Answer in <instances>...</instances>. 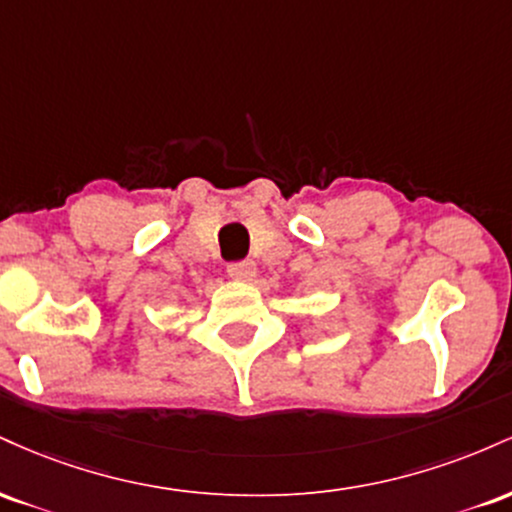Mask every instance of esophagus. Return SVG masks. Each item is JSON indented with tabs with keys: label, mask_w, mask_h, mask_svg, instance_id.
<instances>
[{
	"label": "esophagus",
	"mask_w": 512,
	"mask_h": 512,
	"mask_svg": "<svg viewBox=\"0 0 512 512\" xmlns=\"http://www.w3.org/2000/svg\"><path fill=\"white\" fill-rule=\"evenodd\" d=\"M255 274H257V267H255V262H250V260L228 264V276H231V279L252 281L255 279Z\"/></svg>",
	"instance_id": "esophagus-1"
}]
</instances>
